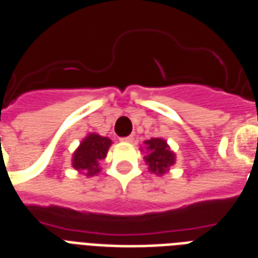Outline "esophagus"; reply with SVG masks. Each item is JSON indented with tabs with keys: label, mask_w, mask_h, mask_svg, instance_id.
Segmentation results:
<instances>
[{
	"label": "esophagus",
	"mask_w": 258,
	"mask_h": 258,
	"mask_svg": "<svg viewBox=\"0 0 258 258\" xmlns=\"http://www.w3.org/2000/svg\"><path fill=\"white\" fill-rule=\"evenodd\" d=\"M120 141L124 142V143H131V142H134V137H133V135H130V137L120 138Z\"/></svg>",
	"instance_id": "obj_1"
}]
</instances>
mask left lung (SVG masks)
Listing matches in <instances>:
<instances>
[{
  "mask_svg": "<svg viewBox=\"0 0 258 258\" xmlns=\"http://www.w3.org/2000/svg\"><path fill=\"white\" fill-rule=\"evenodd\" d=\"M147 155L145 157L149 170L157 175H162L170 170V166L175 163V154L170 150L169 145L162 138H151L145 142Z\"/></svg>",
  "mask_w": 258,
  "mask_h": 258,
  "instance_id": "8db88e82",
  "label": "left lung"
}]
</instances>
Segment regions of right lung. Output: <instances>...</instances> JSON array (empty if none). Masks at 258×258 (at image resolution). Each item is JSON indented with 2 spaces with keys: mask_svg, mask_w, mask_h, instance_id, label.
<instances>
[{
  "mask_svg": "<svg viewBox=\"0 0 258 258\" xmlns=\"http://www.w3.org/2000/svg\"><path fill=\"white\" fill-rule=\"evenodd\" d=\"M111 139L100 137L97 134H89L80 143L72 157V166L75 170L84 172L87 176L96 175L100 171V161H103L108 153Z\"/></svg>",
  "mask_w": 258,
  "mask_h": 258,
  "instance_id": "add662e5",
  "label": "right lung"
}]
</instances>
